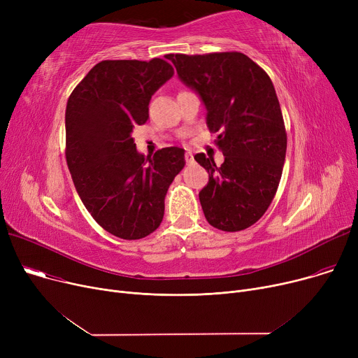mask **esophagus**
<instances>
[{
  "label": "esophagus",
  "mask_w": 358,
  "mask_h": 358,
  "mask_svg": "<svg viewBox=\"0 0 358 358\" xmlns=\"http://www.w3.org/2000/svg\"><path fill=\"white\" fill-rule=\"evenodd\" d=\"M193 159H194V158H193V154L190 152V150H187V152H185V161L189 162V164H192Z\"/></svg>",
  "instance_id": "obj_1"
}]
</instances>
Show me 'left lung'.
Instances as JSON below:
<instances>
[{
    "label": "left lung",
    "mask_w": 358,
    "mask_h": 358,
    "mask_svg": "<svg viewBox=\"0 0 358 358\" xmlns=\"http://www.w3.org/2000/svg\"><path fill=\"white\" fill-rule=\"evenodd\" d=\"M178 77L194 88L208 108V127L224 155L194 159L209 173L199 193L204 217L224 232L243 231L271 204L283 173L287 134L268 73L241 52L169 53Z\"/></svg>",
    "instance_id": "1"
}]
</instances>
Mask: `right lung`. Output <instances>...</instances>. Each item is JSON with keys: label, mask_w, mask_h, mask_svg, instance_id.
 I'll return each instance as SVG.
<instances>
[{"label": "right lung", "mask_w": 358, "mask_h": 358, "mask_svg": "<svg viewBox=\"0 0 358 358\" xmlns=\"http://www.w3.org/2000/svg\"><path fill=\"white\" fill-rule=\"evenodd\" d=\"M173 75L161 58L101 61L68 99L65 157L73 185L94 220L122 239L158 229L166 192L185 165L184 149L145 158L131 138L149 117L152 94Z\"/></svg>", "instance_id": "obj_1"}]
</instances>
